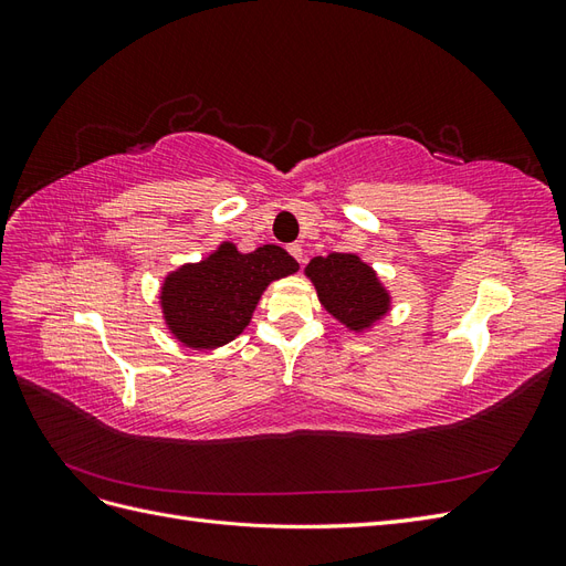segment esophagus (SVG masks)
Returning <instances> with one entry per match:
<instances>
[{
  "label": "esophagus",
  "instance_id": "esophagus-1",
  "mask_svg": "<svg viewBox=\"0 0 566 566\" xmlns=\"http://www.w3.org/2000/svg\"><path fill=\"white\" fill-rule=\"evenodd\" d=\"M287 252L295 256V260L302 264V256H304V250H302V245L300 243H293V245H287Z\"/></svg>",
  "mask_w": 566,
  "mask_h": 566
}]
</instances>
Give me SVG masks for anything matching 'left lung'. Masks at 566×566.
Instances as JSON below:
<instances>
[{
    "label": "left lung",
    "mask_w": 566,
    "mask_h": 566,
    "mask_svg": "<svg viewBox=\"0 0 566 566\" xmlns=\"http://www.w3.org/2000/svg\"><path fill=\"white\" fill-rule=\"evenodd\" d=\"M304 273L314 283L323 310L354 333L368 331L389 312L391 297L361 256L352 252L314 256Z\"/></svg>",
    "instance_id": "obj_1"
}]
</instances>
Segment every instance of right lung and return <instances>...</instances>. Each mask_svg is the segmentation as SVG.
Instances as JSON below:
<instances>
[{
  "mask_svg": "<svg viewBox=\"0 0 566 566\" xmlns=\"http://www.w3.org/2000/svg\"><path fill=\"white\" fill-rule=\"evenodd\" d=\"M297 269L279 245L243 254L233 243H221L202 262L167 273L160 287L167 331L191 349L227 345L248 328L266 285Z\"/></svg>",
  "mask_w": 566,
  "mask_h": 566,
  "instance_id": "add662e5",
  "label": "right lung"
}]
</instances>
